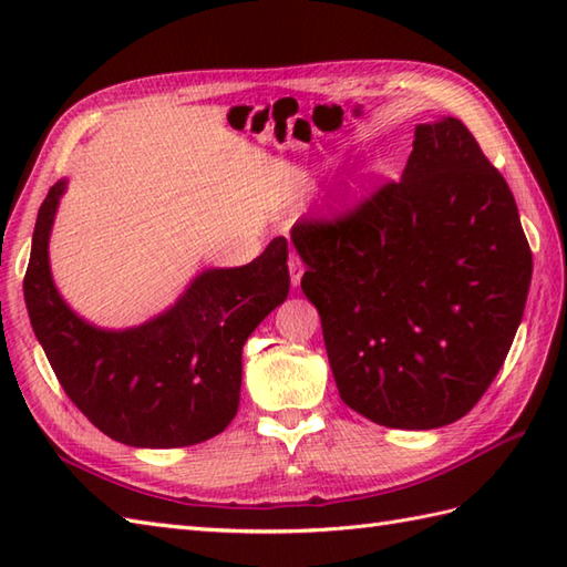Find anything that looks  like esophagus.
Returning <instances> with one entry per match:
<instances>
[{
    "instance_id": "1",
    "label": "esophagus",
    "mask_w": 567,
    "mask_h": 567,
    "mask_svg": "<svg viewBox=\"0 0 567 567\" xmlns=\"http://www.w3.org/2000/svg\"><path fill=\"white\" fill-rule=\"evenodd\" d=\"M287 265H290V280H292V287H297L299 280H302V275H305L302 258H299L297 252H290V260H287Z\"/></svg>"
}]
</instances>
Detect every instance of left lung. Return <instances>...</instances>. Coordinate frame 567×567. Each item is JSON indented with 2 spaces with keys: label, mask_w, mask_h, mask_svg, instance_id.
<instances>
[{
  "label": "left lung",
  "mask_w": 567,
  "mask_h": 567,
  "mask_svg": "<svg viewBox=\"0 0 567 567\" xmlns=\"http://www.w3.org/2000/svg\"><path fill=\"white\" fill-rule=\"evenodd\" d=\"M341 400L390 429L453 424L507 358L532 248L507 179L461 118L419 124L402 179L292 226Z\"/></svg>",
  "instance_id": "left-lung-1"
}]
</instances>
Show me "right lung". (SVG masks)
I'll return each instance as SVG.
<instances>
[{
    "instance_id": "obj_1",
    "label": "right lung",
    "mask_w": 567,
    "mask_h": 567,
    "mask_svg": "<svg viewBox=\"0 0 567 567\" xmlns=\"http://www.w3.org/2000/svg\"><path fill=\"white\" fill-rule=\"evenodd\" d=\"M65 179L48 192L33 228L23 299L58 382L106 436L138 449H183L221 433L238 412L240 353L290 292L287 240L244 268L195 277L175 307L136 329L104 331L58 295L48 236Z\"/></svg>"
}]
</instances>
